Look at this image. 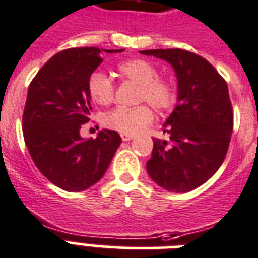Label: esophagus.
<instances>
[{"label": "esophagus", "mask_w": 258, "mask_h": 258, "mask_svg": "<svg viewBox=\"0 0 258 258\" xmlns=\"http://www.w3.org/2000/svg\"><path fill=\"white\" fill-rule=\"evenodd\" d=\"M121 139H122V141H131V140L135 139V136L126 135V133H122V135H121Z\"/></svg>", "instance_id": "obj_1"}]
</instances>
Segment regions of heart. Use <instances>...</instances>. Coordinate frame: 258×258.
I'll return each instance as SVG.
<instances>
[{
  "label": "heart",
  "mask_w": 258,
  "mask_h": 258,
  "mask_svg": "<svg viewBox=\"0 0 258 258\" xmlns=\"http://www.w3.org/2000/svg\"><path fill=\"white\" fill-rule=\"evenodd\" d=\"M118 73L123 79L139 85L137 102H148L159 111L168 110L176 101V89L167 79L159 77V71L145 59H129L118 66ZM90 98L98 105H109L114 99V85L102 73H93L87 83ZM153 119L151 109L145 105L136 107H117L105 115L103 123L109 129L121 133L135 135L143 131Z\"/></svg>",
  "instance_id": "b5f03b06"
}]
</instances>
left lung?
Instances as JSON below:
<instances>
[{
    "label": "left lung",
    "instance_id": "8db88e82",
    "mask_svg": "<svg viewBox=\"0 0 258 258\" xmlns=\"http://www.w3.org/2000/svg\"><path fill=\"white\" fill-rule=\"evenodd\" d=\"M143 55L168 61L177 78V103L163 132L153 140L147 163L151 179L171 192H188L209 180L222 165L233 132L229 89L218 71L184 49H148Z\"/></svg>",
    "mask_w": 258,
    "mask_h": 258
}]
</instances>
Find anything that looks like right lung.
Here are the masks:
<instances>
[{"mask_svg":"<svg viewBox=\"0 0 258 258\" xmlns=\"http://www.w3.org/2000/svg\"><path fill=\"white\" fill-rule=\"evenodd\" d=\"M123 49L70 48L52 56L29 85L23 115L24 140L32 160L59 188L79 192L101 180L121 144L115 131L82 139L79 129L91 114L90 75L101 53Z\"/></svg>","mask_w":258,"mask_h":258,"instance_id":"1","label":"right lung"}]
</instances>
